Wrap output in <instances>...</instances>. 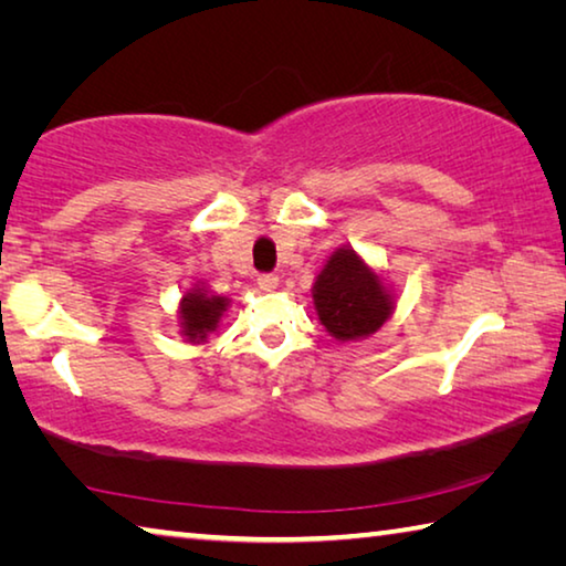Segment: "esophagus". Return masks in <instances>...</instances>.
<instances>
[{"instance_id":"esophagus-1","label":"esophagus","mask_w":566,"mask_h":566,"mask_svg":"<svg viewBox=\"0 0 566 566\" xmlns=\"http://www.w3.org/2000/svg\"><path fill=\"white\" fill-rule=\"evenodd\" d=\"M256 286H260V290H264V292H272V290H276V286H280V276H276V274H260V276H256Z\"/></svg>"}]
</instances>
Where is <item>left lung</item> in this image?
I'll return each instance as SVG.
<instances>
[{
    "label": "left lung",
    "mask_w": 566,
    "mask_h": 566,
    "mask_svg": "<svg viewBox=\"0 0 566 566\" xmlns=\"http://www.w3.org/2000/svg\"><path fill=\"white\" fill-rule=\"evenodd\" d=\"M312 300L322 327L337 342L371 337L397 310L395 286L349 244L327 256L314 276Z\"/></svg>",
    "instance_id": "left-lung-1"
}]
</instances>
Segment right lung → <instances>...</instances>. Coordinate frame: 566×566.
<instances>
[{
  "label": "right lung",
  "instance_id": "right-lung-1",
  "mask_svg": "<svg viewBox=\"0 0 566 566\" xmlns=\"http://www.w3.org/2000/svg\"><path fill=\"white\" fill-rule=\"evenodd\" d=\"M229 306V296L209 290L205 282H197L181 294L177 306V327L181 339L189 344H205L212 332H217Z\"/></svg>",
  "mask_w": 566,
  "mask_h": 566
}]
</instances>
